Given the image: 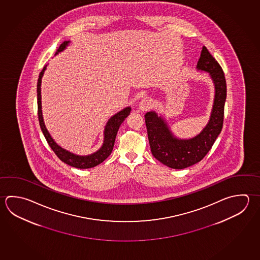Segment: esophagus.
<instances>
[{
  "label": "esophagus",
  "mask_w": 260,
  "mask_h": 260,
  "mask_svg": "<svg viewBox=\"0 0 260 260\" xmlns=\"http://www.w3.org/2000/svg\"><path fill=\"white\" fill-rule=\"evenodd\" d=\"M152 101L149 98H145L142 100L141 102L139 103V110L141 111H147L152 107Z\"/></svg>",
  "instance_id": "obj_1"
}]
</instances>
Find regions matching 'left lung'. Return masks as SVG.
Wrapping results in <instances>:
<instances>
[{
	"mask_svg": "<svg viewBox=\"0 0 260 260\" xmlns=\"http://www.w3.org/2000/svg\"><path fill=\"white\" fill-rule=\"evenodd\" d=\"M196 68L209 73L215 89L210 120L202 132L189 139L178 138L171 132L164 117L158 116L154 111L145 114L152 155L162 164L175 170H182L202 160L222 131L226 99L224 73L205 47L202 49Z\"/></svg>",
	"mask_w": 260,
	"mask_h": 260,
	"instance_id": "1",
	"label": "left lung"
}]
</instances>
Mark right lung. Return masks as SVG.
Segmentation results:
<instances>
[{"label": "right lung", "instance_id": "1", "mask_svg": "<svg viewBox=\"0 0 260 260\" xmlns=\"http://www.w3.org/2000/svg\"><path fill=\"white\" fill-rule=\"evenodd\" d=\"M69 44H70V41H64L58 47L56 55L63 51L69 46ZM46 69H47V65L43 68L38 80V120H39V124H40L41 130L44 134V137H46L48 145L52 148L53 151L55 152L57 157L68 165L74 167L77 169H90V168H93V167L99 165L102 162H104L113 151L115 137L118 132L119 127L124 121V119L126 118L130 114L131 107H125L109 119L108 122L104 128V144L99 150H97L88 156H79V155L73 154L57 145L50 136V134L47 131L45 123H44L42 105H41V81H42V77Z\"/></svg>", "mask_w": 260, "mask_h": 260}]
</instances>
